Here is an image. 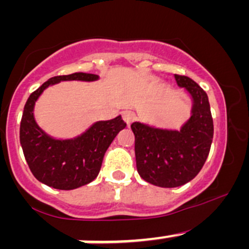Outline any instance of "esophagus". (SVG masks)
Listing matches in <instances>:
<instances>
[{
  "mask_svg": "<svg viewBox=\"0 0 249 249\" xmlns=\"http://www.w3.org/2000/svg\"><path fill=\"white\" fill-rule=\"evenodd\" d=\"M123 119L125 120L126 124H131L135 119V113L132 110H124L123 112Z\"/></svg>",
  "mask_w": 249,
  "mask_h": 249,
  "instance_id": "esophagus-1",
  "label": "esophagus"
}]
</instances>
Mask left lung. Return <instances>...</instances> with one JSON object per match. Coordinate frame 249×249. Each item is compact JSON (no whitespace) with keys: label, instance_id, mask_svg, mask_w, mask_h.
Returning <instances> with one entry per match:
<instances>
[{"label":"left lung","instance_id":"left-lung-1","mask_svg":"<svg viewBox=\"0 0 249 249\" xmlns=\"http://www.w3.org/2000/svg\"><path fill=\"white\" fill-rule=\"evenodd\" d=\"M178 87L192 99L190 118L179 130L158 129L143 123L131 124L139 175L161 188L190 182L202 169L213 139V119L207 94L190 78L175 74Z\"/></svg>","mask_w":249,"mask_h":249}]
</instances>
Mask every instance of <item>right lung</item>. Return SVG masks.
<instances>
[{
  "mask_svg": "<svg viewBox=\"0 0 249 249\" xmlns=\"http://www.w3.org/2000/svg\"><path fill=\"white\" fill-rule=\"evenodd\" d=\"M99 78L83 72L53 77L27 99L20 123V144L32 175L48 187L72 190L92 182L99 175L105 153L126 123L118 115L114 119L95 122L73 139H55L36 123L35 105L52 85L67 80L95 82Z\"/></svg>",
  "mask_w": 249,
  "mask_h": 249,
  "instance_id": "obj_1",
  "label": "right lung"
}]
</instances>
